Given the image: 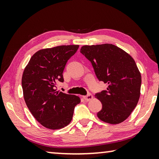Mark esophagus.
Here are the masks:
<instances>
[{
	"label": "esophagus",
	"instance_id": "1",
	"mask_svg": "<svg viewBox=\"0 0 159 159\" xmlns=\"http://www.w3.org/2000/svg\"><path fill=\"white\" fill-rule=\"evenodd\" d=\"M83 98H84V99L85 100H86V101H90V100H92L93 99V95H91V94H88V95H85V96H83Z\"/></svg>",
	"mask_w": 159,
	"mask_h": 159
}]
</instances>
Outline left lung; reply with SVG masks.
Listing matches in <instances>:
<instances>
[{
	"mask_svg": "<svg viewBox=\"0 0 159 159\" xmlns=\"http://www.w3.org/2000/svg\"><path fill=\"white\" fill-rule=\"evenodd\" d=\"M80 52L92 63L99 80L108 85L106 90L95 94L102 104L98 117L114 125L124 121L140 97L141 74L134 59L109 43L83 45Z\"/></svg>",
	"mask_w": 159,
	"mask_h": 159,
	"instance_id": "1",
	"label": "left lung"
}]
</instances>
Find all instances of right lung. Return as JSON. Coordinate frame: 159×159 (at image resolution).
I'll use <instances>...</instances> for the list:
<instances>
[{
  "instance_id": "obj_1",
  "label": "right lung",
  "mask_w": 159,
  "mask_h": 159,
  "mask_svg": "<svg viewBox=\"0 0 159 159\" xmlns=\"http://www.w3.org/2000/svg\"><path fill=\"white\" fill-rule=\"evenodd\" d=\"M79 45H60L41 49L31 57L21 78L26 106L41 124L51 130L63 128L71 121L79 97L57 91L63 82V71L67 61Z\"/></svg>"
}]
</instances>
